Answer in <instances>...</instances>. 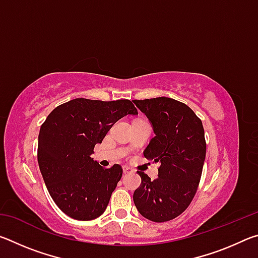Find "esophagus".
Instances as JSON below:
<instances>
[{"label": "esophagus", "mask_w": 258, "mask_h": 258, "mask_svg": "<svg viewBox=\"0 0 258 258\" xmlns=\"http://www.w3.org/2000/svg\"><path fill=\"white\" fill-rule=\"evenodd\" d=\"M123 172H124V174H127V173H131L132 172V169H131L128 166H124L123 167Z\"/></svg>", "instance_id": "1"}]
</instances>
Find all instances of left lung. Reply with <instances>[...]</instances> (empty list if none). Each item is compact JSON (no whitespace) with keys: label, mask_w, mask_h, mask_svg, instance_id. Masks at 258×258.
I'll return each instance as SVG.
<instances>
[{"label":"left lung","mask_w":258,"mask_h":258,"mask_svg":"<svg viewBox=\"0 0 258 258\" xmlns=\"http://www.w3.org/2000/svg\"><path fill=\"white\" fill-rule=\"evenodd\" d=\"M133 102L155 133L143 155L160 163L154 181L138 172L142 182L133 195L135 207L147 220L171 221L185 211L198 189L206 157L203 123L186 104L171 98Z\"/></svg>","instance_id":"1"}]
</instances>
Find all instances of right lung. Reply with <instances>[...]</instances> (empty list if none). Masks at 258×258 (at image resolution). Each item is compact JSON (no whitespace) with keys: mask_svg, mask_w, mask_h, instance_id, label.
Wrapping results in <instances>:
<instances>
[{"mask_svg":"<svg viewBox=\"0 0 258 258\" xmlns=\"http://www.w3.org/2000/svg\"><path fill=\"white\" fill-rule=\"evenodd\" d=\"M130 100L74 99L51 111L38 134L37 159L56 206L78 221L102 215L119 182V165L103 168L91 155L125 116H137Z\"/></svg>","mask_w":258,"mask_h":258,"instance_id":"add662e5","label":"right lung"}]
</instances>
